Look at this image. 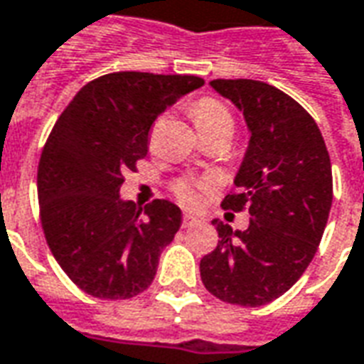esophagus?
I'll return each instance as SVG.
<instances>
[{
	"label": "esophagus",
	"instance_id": "1",
	"mask_svg": "<svg viewBox=\"0 0 364 364\" xmlns=\"http://www.w3.org/2000/svg\"><path fill=\"white\" fill-rule=\"evenodd\" d=\"M197 218L195 216H191V214H185L183 216V228H191V226H195L197 224Z\"/></svg>",
	"mask_w": 364,
	"mask_h": 364
}]
</instances>
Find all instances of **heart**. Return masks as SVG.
<instances>
[{
    "label": "heart",
    "mask_w": 364,
    "mask_h": 364,
    "mask_svg": "<svg viewBox=\"0 0 364 364\" xmlns=\"http://www.w3.org/2000/svg\"><path fill=\"white\" fill-rule=\"evenodd\" d=\"M191 117L195 120V127L198 130L203 128H213V127H230L234 132V119H232V112L228 111V107L214 99V97H203L198 99L197 103L191 105ZM210 187L208 181L203 179H177L173 183V195L181 205L195 208L200 205V193Z\"/></svg>",
    "instance_id": "heart-1"
}]
</instances>
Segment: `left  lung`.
Masks as SVG:
<instances>
[{
	"instance_id": "8db88e82",
	"label": "left lung",
	"mask_w": 364,
	"mask_h": 364,
	"mask_svg": "<svg viewBox=\"0 0 364 364\" xmlns=\"http://www.w3.org/2000/svg\"><path fill=\"white\" fill-rule=\"evenodd\" d=\"M244 111L252 138L224 210L250 213V228L216 222L218 244L200 259L206 290L255 308L282 296L310 265L333 200L331 161L310 112L284 91L255 80H213Z\"/></svg>"
}]
</instances>
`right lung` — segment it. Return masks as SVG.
Instances as JSON below:
<instances>
[{
    "mask_svg": "<svg viewBox=\"0 0 364 364\" xmlns=\"http://www.w3.org/2000/svg\"><path fill=\"white\" fill-rule=\"evenodd\" d=\"M200 85L197 75H101L75 93L48 134L36 173L41 224L62 271L91 296L124 300L154 281L181 210L166 198L140 208L119 191L146 158L159 112Z\"/></svg>",
    "mask_w": 364,
    "mask_h": 364,
    "instance_id": "obj_1",
    "label": "right lung"
}]
</instances>
